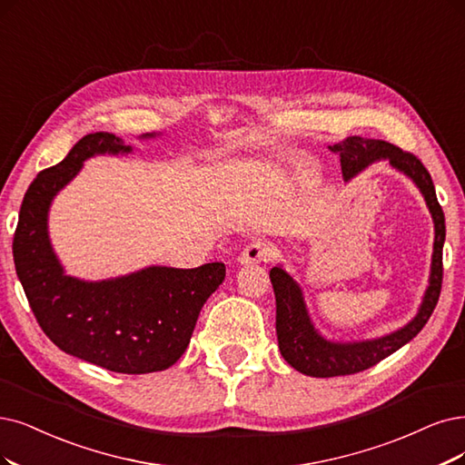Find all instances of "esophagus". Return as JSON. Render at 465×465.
<instances>
[{"label": "esophagus", "instance_id": "34e87169", "mask_svg": "<svg viewBox=\"0 0 465 465\" xmlns=\"http://www.w3.org/2000/svg\"><path fill=\"white\" fill-rule=\"evenodd\" d=\"M276 254L273 252V247L268 245L266 242H252L249 243L243 251H242V256H239V262H242L243 266H249V264H259V262H268L272 261V256Z\"/></svg>", "mask_w": 465, "mask_h": 465}]
</instances>
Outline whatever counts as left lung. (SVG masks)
<instances>
[{
  "instance_id": "1",
  "label": "left lung",
  "mask_w": 465,
  "mask_h": 465,
  "mask_svg": "<svg viewBox=\"0 0 465 465\" xmlns=\"http://www.w3.org/2000/svg\"><path fill=\"white\" fill-rule=\"evenodd\" d=\"M333 153L341 157L342 178L349 182L364 168L375 161H389L392 168L401 170L411 182H414L429 206V213L435 223V243L431 259V276L429 287L423 295L421 306L416 318L408 322L399 331H392L385 337L358 342H335L323 339L308 316L302 291L299 283L289 276L282 266L270 270V282L276 295V333L282 356L289 366L311 377H335L364 371L383 358L397 352L408 341L414 339L431 318L439 302L442 285V245L446 237L444 213L437 201L435 185L423 163L416 154L406 153L401 147L381 142L366 140V137L351 135L335 145H330Z\"/></svg>"
}]
</instances>
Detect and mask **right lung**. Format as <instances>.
Masks as SVG:
<instances>
[{
  "mask_svg": "<svg viewBox=\"0 0 465 465\" xmlns=\"http://www.w3.org/2000/svg\"><path fill=\"white\" fill-rule=\"evenodd\" d=\"M130 151L114 134L95 132L84 135L59 164L42 170L21 204L13 261L40 328L63 352L116 373H151L176 364L185 352L226 266H149L123 278L84 282L66 276L47 233L49 204L82 163L94 154Z\"/></svg>",
  "mask_w": 465,
  "mask_h": 465,
  "instance_id": "add662e5",
  "label": "right lung"
}]
</instances>
